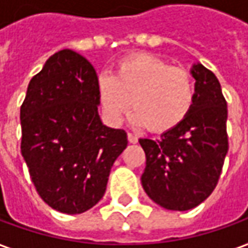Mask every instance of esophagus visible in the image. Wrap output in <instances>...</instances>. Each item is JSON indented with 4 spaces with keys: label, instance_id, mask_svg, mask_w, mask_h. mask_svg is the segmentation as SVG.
<instances>
[{
    "label": "esophagus",
    "instance_id": "obj_1",
    "mask_svg": "<svg viewBox=\"0 0 248 248\" xmlns=\"http://www.w3.org/2000/svg\"><path fill=\"white\" fill-rule=\"evenodd\" d=\"M127 140H129V142H132V144H136V142L139 141V137H137L136 134L127 133Z\"/></svg>",
    "mask_w": 248,
    "mask_h": 248
}]
</instances>
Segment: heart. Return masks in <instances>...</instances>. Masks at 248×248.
Instances as JSON below:
<instances>
[{"mask_svg": "<svg viewBox=\"0 0 248 248\" xmlns=\"http://www.w3.org/2000/svg\"><path fill=\"white\" fill-rule=\"evenodd\" d=\"M96 89L109 124H121L133 106V124H147L155 133L177 127L189 114L195 100L189 74L147 53L121 60L114 75L100 74Z\"/></svg>", "mask_w": 248, "mask_h": 248, "instance_id": "b5f03b06", "label": "heart"}]
</instances>
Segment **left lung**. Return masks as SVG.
I'll use <instances>...</instances> for the list:
<instances>
[{"label":"left lung","mask_w":248,"mask_h":248,"mask_svg":"<svg viewBox=\"0 0 248 248\" xmlns=\"http://www.w3.org/2000/svg\"><path fill=\"white\" fill-rule=\"evenodd\" d=\"M195 100L189 114L159 140L140 139L145 152L141 184L160 207L186 211L214 191L228 152V109L217 77L193 63Z\"/></svg>","instance_id":"obj_1"}]
</instances>
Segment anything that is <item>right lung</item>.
<instances>
[{
    "instance_id": "1",
    "label": "right lung",
    "mask_w": 248,
    "mask_h": 248,
    "mask_svg": "<svg viewBox=\"0 0 248 248\" xmlns=\"http://www.w3.org/2000/svg\"><path fill=\"white\" fill-rule=\"evenodd\" d=\"M97 75L70 49L45 62L20 108L22 155L42 201L81 214L104 196L111 167L127 145L122 129L98 115Z\"/></svg>"
}]
</instances>
